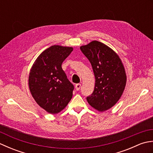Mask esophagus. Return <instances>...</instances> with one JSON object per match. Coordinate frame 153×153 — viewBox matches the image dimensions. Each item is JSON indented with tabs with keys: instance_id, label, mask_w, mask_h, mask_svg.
<instances>
[{
	"instance_id": "1",
	"label": "esophagus",
	"mask_w": 153,
	"mask_h": 153,
	"mask_svg": "<svg viewBox=\"0 0 153 153\" xmlns=\"http://www.w3.org/2000/svg\"><path fill=\"white\" fill-rule=\"evenodd\" d=\"M80 88H81V84H79V83L76 84V89L77 91H79L80 89Z\"/></svg>"
}]
</instances>
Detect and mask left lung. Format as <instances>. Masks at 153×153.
<instances>
[{"label":"left lung","mask_w":153,"mask_h":153,"mask_svg":"<svg viewBox=\"0 0 153 153\" xmlns=\"http://www.w3.org/2000/svg\"><path fill=\"white\" fill-rule=\"evenodd\" d=\"M91 64L95 77L93 93L87 100L102 112L111 108L121 97L126 83L124 67L114 51L99 41H93L80 47Z\"/></svg>","instance_id":"left-lung-1"}]
</instances>
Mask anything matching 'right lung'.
I'll return each mask as SVG.
<instances>
[{"label": "right lung", "mask_w": 153, "mask_h": 153, "mask_svg": "<svg viewBox=\"0 0 153 153\" xmlns=\"http://www.w3.org/2000/svg\"><path fill=\"white\" fill-rule=\"evenodd\" d=\"M73 48L53 45L35 61L29 76V87L35 101L47 112L56 114L70 101L74 86L62 68Z\"/></svg>", "instance_id": "1"}]
</instances>
